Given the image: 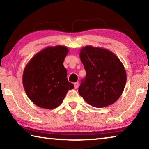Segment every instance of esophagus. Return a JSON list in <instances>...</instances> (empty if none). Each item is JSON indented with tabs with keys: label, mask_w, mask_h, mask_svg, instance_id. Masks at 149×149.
Masks as SVG:
<instances>
[{
	"label": "esophagus",
	"mask_w": 149,
	"mask_h": 149,
	"mask_svg": "<svg viewBox=\"0 0 149 149\" xmlns=\"http://www.w3.org/2000/svg\"><path fill=\"white\" fill-rule=\"evenodd\" d=\"M78 86H79V83H78V82L74 83V87H75V89H77V88L78 87Z\"/></svg>",
	"instance_id": "obj_1"
}]
</instances>
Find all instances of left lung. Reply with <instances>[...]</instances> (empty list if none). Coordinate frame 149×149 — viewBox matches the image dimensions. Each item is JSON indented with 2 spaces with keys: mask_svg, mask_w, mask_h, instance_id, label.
<instances>
[{
  "mask_svg": "<svg viewBox=\"0 0 149 149\" xmlns=\"http://www.w3.org/2000/svg\"><path fill=\"white\" fill-rule=\"evenodd\" d=\"M79 57L86 71L78 89L80 96L94 107L114 104L122 95L127 79L122 62L110 50L91 45L81 48Z\"/></svg>",
  "mask_w": 149,
  "mask_h": 149,
  "instance_id": "8db88e82",
  "label": "left lung"
}]
</instances>
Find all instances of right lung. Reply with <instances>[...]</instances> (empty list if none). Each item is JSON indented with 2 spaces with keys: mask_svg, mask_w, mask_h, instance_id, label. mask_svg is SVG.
<instances>
[{
  "mask_svg": "<svg viewBox=\"0 0 149 149\" xmlns=\"http://www.w3.org/2000/svg\"><path fill=\"white\" fill-rule=\"evenodd\" d=\"M68 52L65 46L47 47L26 65L22 82L26 95L35 105L54 109L62 104L68 90L74 88L63 65Z\"/></svg>",
  "mask_w": 149,
  "mask_h": 149,
  "instance_id": "add662e5",
  "label": "right lung"
}]
</instances>
